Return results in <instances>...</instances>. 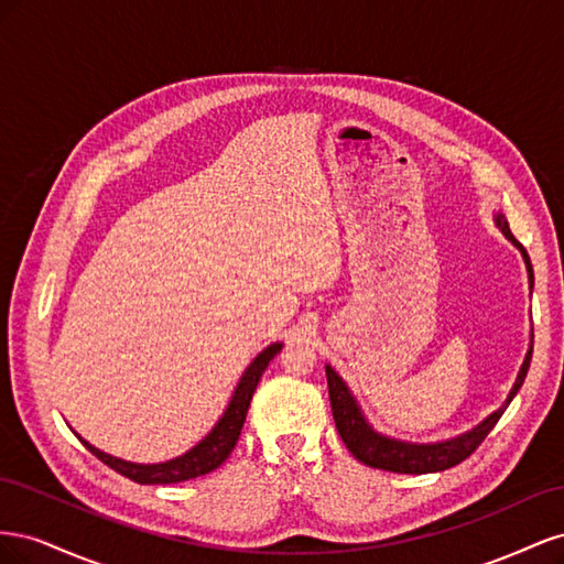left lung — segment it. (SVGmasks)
Wrapping results in <instances>:
<instances>
[{
	"label": "left lung",
	"instance_id": "1",
	"mask_svg": "<svg viewBox=\"0 0 564 564\" xmlns=\"http://www.w3.org/2000/svg\"><path fill=\"white\" fill-rule=\"evenodd\" d=\"M499 226L503 230V235L513 242L520 251L522 259L527 263V272H529V284L534 286V270L532 263H529V256L524 251V247L516 240L513 232H510L506 220L499 216ZM532 350H534V334H532V348H529L524 365L518 373V381L510 390V395L506 400V404L494 412L491 416H487L477 429H473L470 433L447 440V442H437V445H409V442H398L383 437L379 433H373L367 421L362 419L360 409H357L352 395L348 392L346 383L338 379V373L327 367V383H329V400H332V412H334V421H336V431L344 440V445L348 447V452L360 458L362 464L371 466V468H381V470H392V473H409V475H423V473H437V470H447L458 466L460 460H466L477 447L482 445V440L491 433L494 425L499 423L501 414L506 412V406L510 404L518 395L520 386L524 383V377L529 371V362H532Z\"/></svg>",
	"mask_w": 564,
	"mask_h": 564
}]
</instances>
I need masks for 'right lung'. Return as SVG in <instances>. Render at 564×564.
<instances>
[{"label": "right lung", "instance_id": "obj_1", "mask_svg": "<svg viewBox=\"0 0 564 564\" xmlns=\"http://www.w3.org/2000/svg\"><path fill=\"white\" fill-rule=\"evenodd\" d=\"M280 350H282V344H272L259 357H256V360L249 365V369L245 371L240 383H237L235 395L226 409V414L220 416V421L214 425V431L204 437L197 447L185 452L178 458L166 460V464L141 466V464H127V460H122V458H115L110 454L98 452L96 447L89 445L87 440L79 437L82 445L87 447L98 460H104V464L110 466L115 473L124 475V477H129V480L139 482V485H174V482L193 480V477H199V475H207L224 464V460L230 456V452L235 449L237 440H240V433H242L253 390H256V386H259L265 367Z\"/></svg>", "mask_w": 564, "mask_h": 564}]
</instances>
